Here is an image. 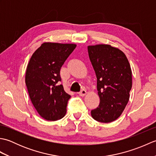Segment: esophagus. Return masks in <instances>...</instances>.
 Wrapping results in <instances>:
<instances>
[{"label": "esophagus", "instance_id": "obj_1", "mask_svg": "<svg viewBox=\"0 0 156 156\" xmlns=\"http://www.w3.org/2000/svg\"><path fill=\"white\" fill-rule=\"evenodd\" d=\"M87 94V92L85 89H83V90H82L80 92H78V94L81 96V97H84V96H85Z\"/></svg>", "mask_w": 156, "mask_h": 156}]
</instances>
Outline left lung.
<instances>
[{
  "label": "left lung",
  "instance_id": "1",
  "mask_svg": "<svg viewBox=\"0 0 156 156\" xmlns=\"http://www.w3.org/2000/svg\"><path fill=\"white\" fill-rule=\"evenodd\" d=\"M89 58L97 78L98 107L91 111L94 120L107 123L120 117L129 100L132 72L125 54L107 44L88 45Z\"/></svg>",
  "mask_w": 156,
  "mask_h": 156
}]
</instances>
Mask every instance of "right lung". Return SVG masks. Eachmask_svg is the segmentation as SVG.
Here are the masks:
<instances>
[{"instance_id": "obj_1", "label": "right lung", "mask_w": 156, "mask_h": 156, "mask_svg": "<svg viewBox=\"0 0 156 156\" xmlns=\"http://www.w3.org/2000/svg\"><path fill=\"white\" fill-rule=\"evenodd\" d=\"M76 47L74 44L45 42L33 54L25 73V83L36 111L47 121H57L66 113L70 95L65 92L59 72Z\"/></svg>"}]
</instances>
